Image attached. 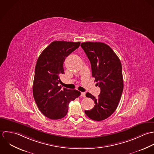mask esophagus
I'll return each mask as SVG.
<instances>
[{"mask_svg": "<svg viewBox=\"0 0 154 154\" xmlns=\"http://www.w3.org/2000/svg\"><path fill=\"white\" fill-rule=\"evenodd\" d=\"M81 96L85 97H86V93L85 92H81Z\"/></svg>", "mask_w": 154, "mask_h": 154, "instance_id": "34e87169", "label": "esophagus"}]
</instances>
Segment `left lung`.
I'll return each instance as SVG.
<instances>
[{
  "mask_svg": "<svg viewBox=\"0 0 154 154\" xmlns=\"http://www.w3.org/2000/svg\"><path fill=\"white\" fill-rule=\"evenodd\" d=\"M81 47L91 62L92 77L100 89L97 98L89 93L86 94L95 105L85 112L93 120L102 121L114 112L121 99L124 87L122 63L113 50L105 43L84 42Z\"/></svg>",
  "mask_w": 154,
  "mask_h": 154,
  "instance_id": "1",
  "label": "left lung"
}]
</instances>
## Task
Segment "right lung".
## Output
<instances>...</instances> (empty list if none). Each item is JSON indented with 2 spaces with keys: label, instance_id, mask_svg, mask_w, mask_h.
<instances>
[{
  "label": "right lung",
  "instance_id": "right-lung-1",
  "mask_svg": "<svg viewBox=\"0 0 154 154\" xmlns=\"http://www.w3.org/2000/svg\"><path fill=\"white\" fill-rule=\"evenodd\" d=\"M80 42L54 41L40 54L35 67L32 93L41 112L48 119L64 117L71 100L80 95L77 90L62 89L60 76L64 74L63 62L80 46Z\"/></svg>",
  "mask_w": 154,
  "mask_h": 154
}]
</instances>
